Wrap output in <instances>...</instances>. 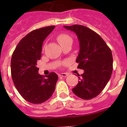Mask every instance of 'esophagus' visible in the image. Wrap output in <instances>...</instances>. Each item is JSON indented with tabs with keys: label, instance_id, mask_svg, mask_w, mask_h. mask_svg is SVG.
<instances>
[{
	"label": "esophagus",
	"instance_id": "esophagus-1",
	"mask_svg": "<svg viewBox=\"0 0 127 127\" xmlns=\"http://www.w3.org/2000/svg\"><path fill=\"white\" fill-rule=\"evenodd\" d=\"M68 75V74L67 73H61L58 74L59 77H67Z\"/></svg>",
	"mask_w": 127,
	"mask_h": 127
}]
</instances>
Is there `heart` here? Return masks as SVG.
Returning <instances> with one entry per match:
<instances>
[{"instance_id":"heart-1","label":"heart","mask_w":127,"mask_h":127,"mask_svg":"<svg viewBox=\"0 0 127 127\" xmlns=\"http://www.w3.org/2000/svg\"><path fill=\"white\" fill-rule=\"evenodd\" d=\"M57 40L61 46L66 44L67 42H72L71 37L66 34H59L57 36Z\"/></svg>"}]
</instances>
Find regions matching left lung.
<instances>
[{"label":"left lung","mask_w":127,"mask_h":127,"mask_svg":"<svg viewBox=\"0 0 127 127\" xmlns=\"http://www.w3.org/2000/svg\"><path fill=\"white\" fill-rule=\"evenodd\" d=\"M64 27L77 35L80 50L76 62L77 68L84 70L72 92L82 99H92L103 91L111 78L112 52L100 35L87 27L77 24Z\"/></svg>","instance_id":"1"}]
</instances>
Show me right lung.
Returning <instances> with one entry per match:
<instances>
[{"label": "right lung", "mask_w": 127, "mask_h": 127, "mask_svg": "<svg viewBox=\"0 0 127 127\" xmlns=\"http://www.w3.org/2000/svg\"><path fill=\"white\" fill-rule=\"evenodd\" d=\"M55 27L47 26L30 32L20 40L11 56L13 82L21 96L29 103H43L52 96L55 89L57 74L50 72L45 78L38 73L37 67L43 42Z\"/></svg>", "instance_id": "obj_1"}]
</instances>
